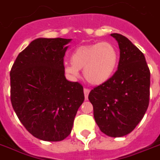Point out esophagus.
Returning a JSON list of instances; mask_svg holds the SVG:
<instances>
[{
	"label": "esophagus",
	"mask_w": 160,
	"mask_h": 160,
	"mask_svg": "<svg viewBox=\"0 0 160 160\" xmlns=\"http://www.w3.org/2000/svg\"><path fill=\"white\" fill-rule=\"evenodd\" d=\"M84 96H85V99H88V94H89V92H90V89L88 88H84Z\"/></svg>",
	"instance_id": "34e87169"
}]
</instances>
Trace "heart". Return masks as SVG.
Instances as JSON below:
<instances>
[{
	"instance_id": "1",
	"label": "heart",
	"mask_w": 160,
	"mask_h": 160,
	"mask_svg": "<svg viewBox=\"0 0 160 160\" xmlns=\"http://www.w3.org/2000/svg\"><path fill=\"white\" fill-rule=\"evenodd\" d=\"M72 64H66L64 70L72 78L79 76L83 69L85 78L93 85L108 81L116 71L118 63V51L112 42H102L81 45L73 51Z\"/></svg>"
}]
</instances>
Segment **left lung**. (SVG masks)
Wrapping results in <instances>:
<instances>
[{"label":"left lung","mask_w":160,"mask_h":160,"mask_svg":"<svg viewBox=\"0 0 160 160\" xmlns=\"http://www.w3.org/2000/svg\"><path fill=\"white\" fill-rule=\"evenodd\" d=\"M118 43L120 58L112 78L89 92L94 119L110 137H122L135 128L149 103L150 71L143 52L124 36L111 34Z\"/></svg>","instance_id":"obj_1"}]
</instances>
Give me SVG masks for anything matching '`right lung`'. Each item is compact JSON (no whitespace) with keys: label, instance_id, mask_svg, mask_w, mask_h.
I'll return each mask as SVG.
<instances>
[{"label":"right lung","instance_id":"right-lung-1","mask_svg":"<svg viewBox=\"0 0 160 160\" xmlns=\"http://www.w3.org/2000/svg\"><path fill=\"white\" fill-rule=\"evenodd\" d=\"M71 39L38 38L17 56L10 72L11 102L23 126L44 141L71 133L83 102V87L65 78L63 58Z\"/></svg>","mask_w":160,"mask_h":160}]
</instances>
